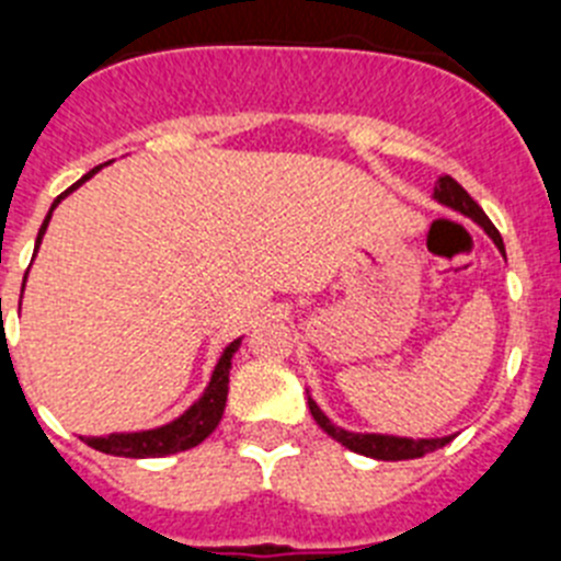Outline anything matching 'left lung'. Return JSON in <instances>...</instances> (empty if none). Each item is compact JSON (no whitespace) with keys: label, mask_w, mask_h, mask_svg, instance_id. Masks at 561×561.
I'll use <instances>...</instances> for the list:
<instances>
[{"label":"left lung","mask_w":561,"mask_h":561,"mask_svg":"<svg viewBox=\"0 0 561 561\" xmlns=\"http://www.w3.org/2000/svg\"><path fill=\"white\" fill-rule=\"evenodd\" d=\"M435 199L440 202V205L453 207V210L463 213V216H469V219L478 221L480 227H483L489 236H492V241L497 244V250L503 252V238H500L497 227L489 221V216H485L483 210H480L478 202L469 196V193L463 191V187L458 185V182L453 180V176H440L438 182H435ZM309 410L311 415H314V421L320 424V427L325 430V433L331 435L334 440H340L342 447H348L351 453H359V455H368V458H376V460H410V458H421V455L433 453V449H440L444 444H449L453 438H399V435H362V433H348V430L342 427H334L329 419L323 415V410L317 408L314 401L309 399Z\"/></svg>","instance_id":"8db88e82"}]
</instances>
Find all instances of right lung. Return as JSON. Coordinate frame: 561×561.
<instances>
[{"label":"right lung","mask_w":561,"mask_h":561,"mask_svg":"<svg viewBox=\"0 0 561 561\" xmlns=\"http://www.w3.org/2000/svg\"><path fill=\"white\" fill-rule=\"evenodd\" d=\"M95 171L98 168H92V171H89L83 180H78L76 185L69 187V191H76L78 185H83V182H87ZM69 191H64L61 196L53 202V207H49L47 219H44L42 230H38L36 250H38V244H42V236L49 225V216H53L56 205L64 199V196H67ZM238 342L241 340H236L227 345L225 354H221V359H219V365H216V370H213L210 385H207V390L202 393V399L196 401V404H193L185 415H180V419L171 421V424H165V427H160V430H148V433H114V435H103V438H83V440H87L92 449H98V453L121 455V458H162V455L182 453V449H191V447H196V444H202V440H205L213 430L219 427L221 415H225L232 354H236Z\"/></svg>","instance_id":"obj_1"}]
</instances>
